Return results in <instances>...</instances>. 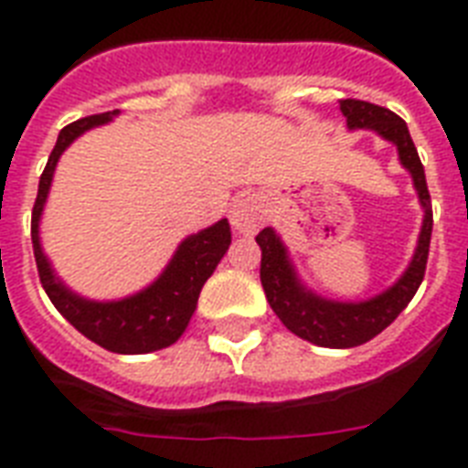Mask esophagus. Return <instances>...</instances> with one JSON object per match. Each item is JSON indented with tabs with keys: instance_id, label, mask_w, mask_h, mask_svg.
I'll return each mask as SVG.
<instances>
[{
	"instance_id": "esophagus-1",
	"label": "esophagus",
	"mask_w": 468,
	"mask_h": 468,
	"mask_svg": "<svg viewBox=\"0 0 468 468\" xmlns=\"http://www.w3.org/2000/svg\"><path fill=\"white\" fill-rule=\"evenodd\" d=\"M264 220V204L260 197H242L233 204V211H230V223L235 226V230H240L245 235H252L257 228L262 226Z\"/></svg>"
}]
</instances>
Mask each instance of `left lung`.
<instances>
[{"label": "left lung", "instance_id": "1", "mask_svg": "<svg viewBox=\"0 0 468 468\" xmlns=\"http://www.w3.org/2000/svg\"><path fill=\"white\" fill-rule=\"evenodd\" d=\"M340 109L349 128H371L378 135H384L386 141L396 143L400 162L413 175L420 204L425 206V220H422L413 262L399 279V284L364 303H337V301H325L306 292L293 274V267L289 264L286 250L277 233L271 228L260 230L255 238L262 250L260 279H262L271 311L277 313L279 320L293 335H299L301 340L333 349L364 345L399 318V313L413 301L418 286L422 284L425 267H428L430 238H432V201H430L428 182H425V169L418 157L413 138L408 133L406 121L384 106L362 101V99H340Z\"/></svg>", "mask_w": 468, "mask_h": 468}]
</instances>
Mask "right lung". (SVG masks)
I'll return each mask as SVG.
<instances>
[{
    "label": "right lung",
    "mask_w": 468,
    "mask_h": 468,
    "mask_svg": "<svg viewBox=\"0 0 468 468\" xmlns=\"http://www.w3.org/2000/svg\"><path fill=\"white\" fill-rule=\"evenodd\" d=\"M112 116H116V112L84 116V119L62 128L60 135H58V143H55L46 169L40 175L38 197L33 204V257H36L40 284L46 289L48 299L53 301V306L62 313V318L69 320V325H75L84 337H90L91 342H97L99 347L109 349V352L145 355V352L169 347L172 342L182 337L191 315H194L201 286L206 284V279L211 277L216 264L220 262V257L226 255L228 245H230V226L223 218L216 226L186 238L155 284L148 286L145 292L135 293L131 299L97 303V301H84L68 292L55 279L53 270H50V264L40 250L38 218L62 150L87 128L106 123V121H112Z\"/></svg>",
    "instance_id": "add662e5"
}]
</instances>
